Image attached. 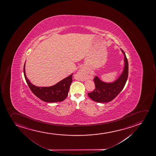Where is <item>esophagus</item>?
I'll use <instances>...</instances> for the list:
<instances>
[{"instance_id": "34e87169", "label": "esophagus", "mask_w": 156, "mask_h": 156, "mask_svg": "<svg viewBox=\"0 0 156 156\" xmlns=\"http://www.w3.org/2000/svg\"><path fill=\"white\" fill-rule=\"evenodd\" d=\"M79 74H80V75L83 76V75H84L85 72H84V71H83V69H80V70H79Z\"/></svg>"}]
</instances>
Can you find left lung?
<instances>
[{
  "label": "left lung",
  "instance_id": "1",
  "mask_svg": "<svg viewBox=\"0 0 156 156\" xmlns=\"http://www.w3.org/2000/svg\"><path fill=\"white\" fill-rule=\"evenodd\" d=\"M121 50L124 56V66L122 72L112 82H105L96 76L94 79L96 89L94 91L88 94V96L93 101L100 103L111 101L124 87L128 77L129 64L124 51L122 49Z\"/></svg>",
  "mask_w": 156,
  "mask_h": 156
}]
</instances>
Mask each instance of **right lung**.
I'll use <instances>...</instances> for the list:
<instances>
[{
	"mask_svg": "<svg viewBox=\"0 0 156 156\" xmlns=\"http://www.w3.org/2000/svg\"><path fill=\"white\" fill-rule=\"evenodd\" d=\"M25 65V62L23 69L25 80L31 91L37 98L47 102L62 101L66 98L69 87L72 82L73 73L52 86L37 87L32 84L27 77Z\"/></svg>",
	"mask_w": 156,
	"mask_h": 156,
	"instance_id": "1",
	"label": "right lung"
}]
</instances>
